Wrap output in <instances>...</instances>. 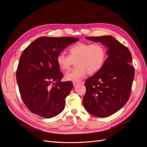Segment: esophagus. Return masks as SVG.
Segmentation results:
<instances>
[{
    "label": "esophagus",
    "instance_id": "esophagus-1",
    "mask_svg": "<svg viewBox=\"0 0 147 147\" xmlns=\"http://www.w3.org/2000/svg\"><path fill=\"white\" fill-rule=\"evenodd\" d=\"M78 84H79V83H78V82H74V83H73V86L75 87V86H77Z\"/></svg>",
    "mask_w": 147,
    "mask_h": 147
}]
</instances>
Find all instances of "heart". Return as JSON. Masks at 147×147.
<instances>
[{"label": "heart", "mask_w": 147, "mask_h": 147, "mask_svg": "<svg viewBox=\"0 0 147 147\" xmlns=\"http://www.w3.org/2000/svg\"><path fill=\"white\" fill-rule=\"evenodd\" d=\"M69 55L61 53L56 62L63 70H68L75 61V67L65 74V79L79 82L87 73L94 74L104 66L107 59L106 48L102 44L78 42L68 48Z\"/></svg>", "instance_id": "b5f03b06"}]
</instances>
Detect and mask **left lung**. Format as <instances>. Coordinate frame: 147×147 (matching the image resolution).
Listing matches in <instances>:
<instances>
[{
  "instance_id": "obj_1",
  "label": "left lung",
  "mask_w": 147,
  "mask_h": 147,
  "mask_svg": "<svg viewBox=\"0 0 147 147\" xmlns=\"http://www.w3.org/2000/svg\"><path fill=\"white\" fill-rule=\"evenodd\" d=\"M108 48V57L102 68L86 80L84 107L97 117H106L118 112L131 95L134 69L129 49L111 35L86 37Z\"/></svg>"
}]
</instances>
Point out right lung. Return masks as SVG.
I'll list each match as a JSON object with an SVG mask.
<instances>
[{
    "instance_id": "add662e5",
    "label": "right lung",
    "mask_w": 147,
    "mask_h": 147,
    "mask_svg": "<svg viewBox=\"0 0 147 147\" xmlns=\"http://www.w3.org/2000/svg\"><path fill=\"white\" fill-rule=\"evenodd\" d=\"M78 40L75 37H41L23 51L18 65L16 80L21 98L31 112L50 118L64 109L65 98L73 84L61 82L63 74L56 57Z\"/></svg>"
}]
</instances>
